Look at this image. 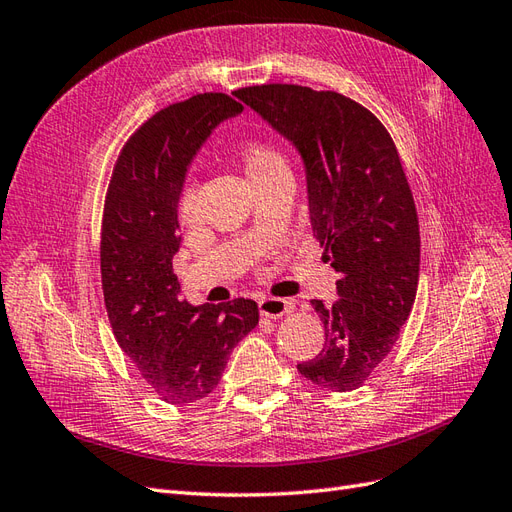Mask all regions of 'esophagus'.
<instances>
[{"instance_id":"esophagus-1","label":"esophagus","mask_w":512,"mask_h":512,"mask_svg":"<svg viewBox=\"0 0 512 512\" xmlns=\"http://www.w3.org/2000/svg\"><path fill=\"white\" fill-rule=\"evenodd\" d=\"M258 310H260L262 316H267V319H280V316H284V314L293 310V306H290V301H286V299L265 297V299L258 301Z\"/></svg>"}]
</instances>
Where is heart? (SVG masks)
Returning <instances> with one entry per match:
<instances>
[{
    "label": "heart",
    "instance_id": "b5f03b06",
    "mask_svg": "<svg viewBox=\"0 0 512 512\" xmlns=\"http://www.w3.org/2000/svg\"><path fill=\"white\" fill-rule=\"evenodd\" d=\"M237 157L241 161V168L245 176L250 178V183L256 178H262L273 172H288L286 161L280 150H275L271 144L262 140H245L237 146ZM176 213L183 224L196 222L198 217V193L196 185L187 183L176 200Z\"/></svg>",
    "mask_w": 512,
    "mask_h": 512
}]
</instances>
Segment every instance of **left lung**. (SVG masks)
Segmentation results:
<instances>
[{
	"label": "left lung",
	"mask_w": 512,
	"mask_h": 512,
	"mask_svg": "<svg viewBox=\"0 0 512 512\" xmlns=\"http://www.w3.org/2000/svg\"><path fill=\"white\" fill-rule=\"evenodd\" d=\"M234 96L299 150L314 237L340 273L338 299L312 301L325 347L297 370L321 390H357L394 349L418 290L420 226L396 146L338 92L265 84Z\"/></svg>",
	"instance_id": "left-lung-1"
}]
</instances>
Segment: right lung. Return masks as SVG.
I'll return each mask as SVG.
<instances>
[{
    "instance_id": "obj_1",
    "label": "right lung",
    "mask_w": 512,
    "mask_h": 512,
    "mask_svg": "<svg viewBox=\"0 0 512 512\" xmlns=\"http://www.w3.org/2000/svg\"><path fill=\"white\" fill-rule=\"evenodd\" d=\"M243 105L204 92L163 107L122 146L107 187L101 282L120 349L165 403L209 396L232 349L258 325L252 299L191 306L178 297L172 258L181 247L176 200L193 155Z\"/></svg>"
}]
</instances>
